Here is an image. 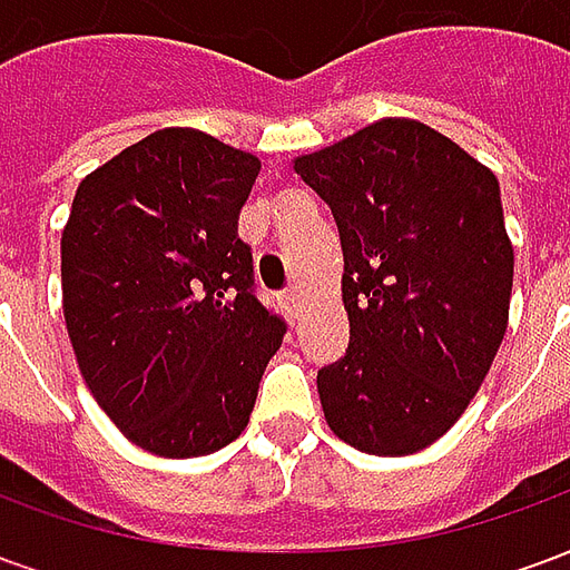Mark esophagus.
Listing matches in <instances>:
<instances>
[{"instance_id": "obj_1", "label": "esophagus", "mask_w": 570, "mask_h": 570, "mask_svg": "<svg viewBox=\"0 0 570 570\" xmlns=\"http://www.w3.org/2000/svg\"><path fill=\"white\" fill-rule=\"evenodd\" d=\"M302 302H305V298H302V289H298V286H289L284 293V305L289 308V314H298V311H302Z\"/></svg>"}]
</instances>
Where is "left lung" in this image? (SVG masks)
<instances>
[{"label":"left lung","mask_w":570,"mask_h":570,"mask_svg":"<svg viewBox=\"0 0 570 570\" xmlns=\"http://www.w3.org/2000/svg\"><path fill=\"white\" fill-rule=\"evenodd\" d=\"M342 237L351 342L317 372L323 415L366 454L428 449L464 415L507 333L513 244L485 164L412 118L293 161Z\"/></svg>","instance_id":"left-lung-1"}]
</instances>
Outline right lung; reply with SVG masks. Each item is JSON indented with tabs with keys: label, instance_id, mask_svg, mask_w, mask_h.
I'll return each mask as SVG.
<instances>
[{
	"label": "right lung",
	"instance_id": "add662e5",
	"mask_svg": "<svg viewBox=\"0 0 570 570\" xmlns=\"http://www.w3.org/2000/svg\"><path fill=\"white\" fill-rule=\"evenodd\" d=\"M259 158L164 128L79 183L60 237L63 317L94 400L161 458L240 436L286 323L253 293L237 216Z\"/></svg>",
	"mask_w": 570,
	"mask_h": 570
}]
</instances>
